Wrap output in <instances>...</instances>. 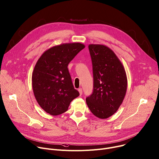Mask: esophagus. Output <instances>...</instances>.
Returning a JSON list of instances; mask_svg holds the SVG:
<instances>
[{
	"label": "esophagus",
	"mask_w": 159,
	"mask_h": 159,
	"mask_svg": "<svg viewBox=\"0 0 159 159\" xmlns=\"http://www.w3.org/2000/svg\"><path fill=\"white\" fill-rule=\"evenodd\" d=\"M78 92H79V93H80V96H81L82 95V94H83V91H82V89H78Z\"/></svg>",
	"instance_id": "obj_1"
}]
</instances>
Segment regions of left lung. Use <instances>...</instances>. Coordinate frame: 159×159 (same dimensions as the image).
Listing matches in <instances>:
<instances>
[{
  "instance_id": "left-lung-1",
  "label": "left lung",
  "mask_w": 159,
  "mask_h": 159,
  "mask_svg": "<svg viewBox=\"0 0 159 159\" xmlns=\"http://www.w3.org/2000/svg\"><path fill=\"white\" fill-rule=\"evenodd\" d=\"M94 76L92 94L86 102L91 112L105 119L114 115L125 99L128 80L123 65L108 47L89 44Z\"/></svg>"
}]
</instances>
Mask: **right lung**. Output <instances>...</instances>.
Listing matches in <instances>:
<instances>
[{"instance_id": "add662e5", "label": "right lung", "mask_w": 159, "mask_h": 159, "mask_svg": "<svg viewBox=\"0 0 159 159\" xmlns=\"http://www.w3.org/2000/svg\"><path fill=\"white\" fill-rule=\"evenodd\" d=\"M85 48L79 42L65 43L46 50L32 73L34 96L40 107L51 116L65 112L70 102L80 96L74 89L68 64Z\"/></svg>"}]
</instances>
